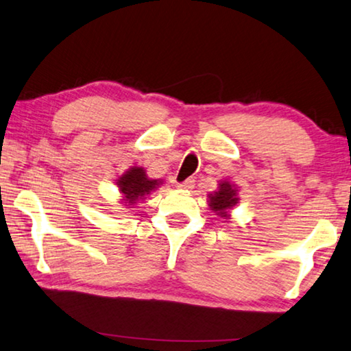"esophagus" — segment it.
<instances>
[{
    "instance_id": "esophagus-1",
    "label": "esophagus",
    "mask_w": 351,
    "mask_h": 351,
    "mask_svg": "<svg viewBox=\"0 0 351 351\" xmlns=\"http://www.w3.org/2000/svg\"><path fill=\"white\" fill-rule=\"evenodd\" d=\"M177 186H179L180 190H191V188L194 186V180L193 179H186V180H183L180 183H177Z\"/></svg>"
}]
</instances>
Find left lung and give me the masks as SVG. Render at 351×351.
I'll return each mask as SVG.
<instances>
[{
  "label": "left lung",
  "mask_w": 351,
  "mask_h": 351,
  "mask_svg": "<svg viewBox=\"0 0 351 351\" xmlns=\"http://www.w3.org/2000/svg\"><path fill=\"white\" fill-rule=\"evenodd\" d=\"M208 197V206L212 207L215 212H218L221 217H228V210L234 207L237 201H239V197H237V190L229 182L219 183V190L215 194H210Z\"/></svg>",
  "instance_id": "left-lung-1"
}]
</instances>
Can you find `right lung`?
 <instances>
[{"label":"right lung","instance_id":"1","mask_svg":"<svg viewBox=\"0 0 351 351\" xmlns=\"http://www.w3.org/2000/svg\"><path fill=\"white\" fill-rule=\"evenodd\" d=\"M117 185H119V191L123 194V201H125L128 206H132L134 201L144 197L145 194H149L152 190L158 186L157 180H150L145 176L143 168H132L127 171L119 180H117Z\"/></svg>","mask_w":351,"mask_h":351}]
</instances>
